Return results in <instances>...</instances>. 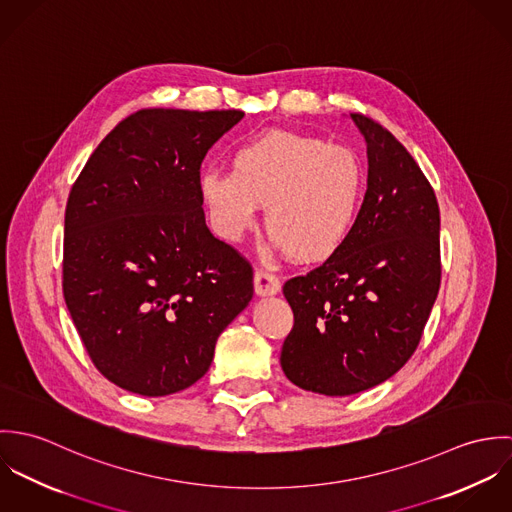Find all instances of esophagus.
<instances>
[{"mask_svg": "<svg viewBox=\"0 0 512 512\" xmlns=\"http://www.w3.org/2000/svg\"><path fill=\"white\" fill-rule=\"evenodd\" d=\"M280 290H282V284L274 274H268L264 270H258L254 274V292H256V295L270 297V295L280 293Z\"/></svg>", "mask_w": 512, "mask_h": 512, "instance_id": "34e87169", "label": "esophagus"}]
</instances>
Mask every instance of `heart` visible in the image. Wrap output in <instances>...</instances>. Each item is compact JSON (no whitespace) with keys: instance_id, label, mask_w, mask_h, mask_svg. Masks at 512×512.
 <instances>
[{"instance_id":"obj_1","label":"heart","mask_w":512,"mask_h":512,"mask_svg":"<svg viewBox=\"0 0 512 512\" xmlns=\"http://www.w3.org/2000/svg\"><path fill=\"white\" fill-rule=\"evenodd\" d=\"M365 191V165L351 147L288 130L242 142L230 171L207 169L199 177L201 201L222 240H240L258 207H266V230L303 264L325 262L345 246Z\"/></svg>"}]
</instances>
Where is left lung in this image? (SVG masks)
<instances>
[{"instance_id":"8db88e82","label":"left lung","mask_w":512,"mask_h":512,"mask_svg":"<svg viewBox=\"0 0 512 512\" xmlns=\"http://www.w3.org/2000/svg\"><path fill=\"white\" fill-rule=\"evenodd\" d=\"M366 142L368 181L345 246L286 282L293 329L280 363L295 386L351 396L414 355L439 292V207L414 157L374 120L351 114Z\"/></svg>"}]
</instances>
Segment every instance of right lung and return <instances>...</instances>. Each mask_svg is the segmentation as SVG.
Segmentation results:
<instances>
[{"label": "right lung", "instance_id": "obj_1", "mask_svg": "<svg viewBox=\"0 0 512 512\" xmlns=\"http://www.w3.org/2000/svg\"><path fill=\"white\" fill-rule=\"evenodd\" d=\"M242 118L140 110L100 142L73 185L65 301L94 366L128 392L155 398L195 384L252 299V268L211 234L199 193L207 151Z\"/></svg>", "mask_w": 512, "mask_h": 512}]
</instances>
